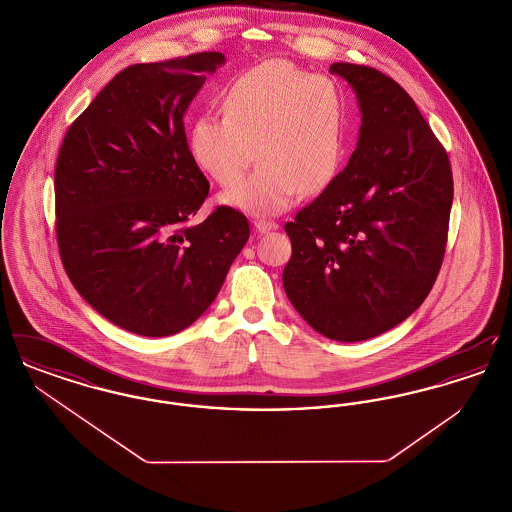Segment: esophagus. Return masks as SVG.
I'll return each mask as SVG.
<instances>
[{"mask_svg":"<svg viewBox=\"0 0 512 512\" xmlns=\"http://www.w3.org/2000/svg\"><path fill=\"white\" fill-rule=\"evenodd\" d=\"M253 226H255L257 232L265 234V232H270V230H276V228H278V222H274V220L257 219L253 222Z\"/></svg>","mask_w":512,"mask_h":512,"instance_id":"1","label":"esophagus"}]
</instances>
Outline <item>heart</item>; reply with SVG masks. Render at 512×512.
I'll return each mask as SVG.
<instances>
[{
	"label": "heart",
	"instance_id": "b5f03b06",
	"mask_svg": "<svg viewBox=\"0 0 512 512\" xmlns=\"http://www.w3.org/2000/svg\"><path fill=\"white\" fill-rule=\"evenodd\" d=\"M220 109L224 119L201 117L190 130L197 167L220 186H232L253 163L255 149L261 163L220 195L224 205L276 215L299 194H318L338 176L349 105L336 80L286 59H268L224 88Z\"/></svg>",
	"mask_w": 512,
	"mask_h": 512
}]
</instances>
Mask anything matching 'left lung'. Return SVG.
I'll use <instances>...</instances> for the list:
<instances>
[{"instance_id":"obj_1","label":"left lung","mask_w":512,"mask_h":512,"mask_svg":"<svg viewBox=\"0 0 512 512\" xmlns=\"http://www.w3.org/2000/svg\"><path fill=\"white\" fill-rule=\"evenodd\" d=\"M363 124L347 167L286 224L282 272L295 311L318 334L365 341L422 305L445 255L453 172L413 98L372 67L334 63Z\"/></svg>"}]
</instances>
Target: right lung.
Masks as SVG:
<instances>
[{
  "label": "right lung",
  "mask_w": 512,
  "mask_h": 512,
  "mask_svg": "<svg viewBox=\"0 0 512 512\" xmlns=\"http://www.w3.org/2000/svg\"><path fill=\"white\" fill-rule=\"evenodd\" d=\"M203 51L117 74L71 124L55 165V232L67 276L99 315L163 338L215 301L249 240V222L217 207L188 226L209 194L184 113L224 63Z\"/></svg>",
  "instance_id": "obj_1"
}]
</instances>
